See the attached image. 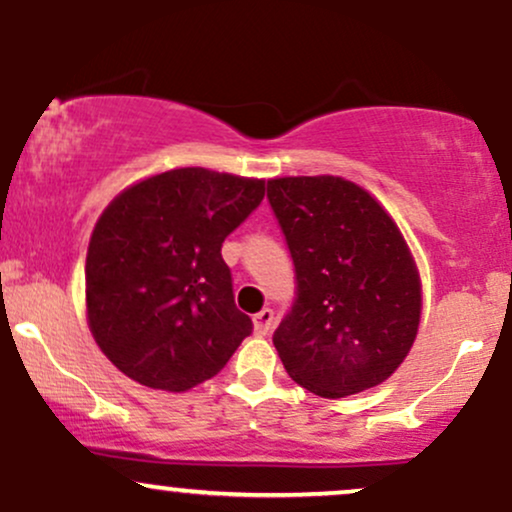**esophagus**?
<instances>
[{"label":"esophagus","mask_w":512,"mask_h":512,"mask_svg":"<svg viewBox=\"0 0 512 512\" xmlns=\"http://www.w3.org/2000/svg\"><path fill=\"white\" fill-rule=\"evenodd\" d=\"M252 325H255V332L260 334V337H264V334L272 330V325H274V310H269V308L260 310V313L252 317Z\"/></svg>","instance_id":"esophagus-1"}]
</instances>
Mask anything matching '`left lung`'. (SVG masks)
Returning a JSON list of instances; mask_svg holds the SVG:
<instances>
[{
	"label": "left lung",
	"mask_w": 512,
	"mask_h": 512,
	"mask_svg": "<svg viewBox=\"0 0 512 512\" xmlns=\"http://www.w3.org/2000/svg\"><path fill=\"white\" fill-rule=\"evenodd\" d=\"M296 267L272 342L305 390L339 399L385 383L414 344L421 279L392 216L337 175L267 180Z\"/></svg>",
	"instance_id": "1"
}]
</instances>
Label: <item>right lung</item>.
<instances>
[{
    "instance_id": "1",
    "label": "right lung",
    "mask_w": 512,
    "mask_h": 512,
    "mask_svg": "<svg viewBox=\"0 0 512 512\" xmlns=\"http://www.w3.org/2000/svg\"><path fill=\"white\" fill-rule=\"evenodd\" d=\"M262 197L264 180L175 168L105 207L88 243L86 315L127 378L185 392L214 378L252 332L221 245Z\"/></svg>"
}]
</instances>
